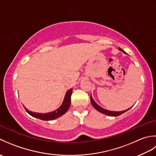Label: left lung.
<instances>
[{
  "label": "left lung",
  "mask_w": 156,
  "mask_h": 156,
  "mask_svg": "<svg viewBox=\"0 0 156 156\" xmlns=\"http://www.w3.org/2000/svg\"><path fill=\"white\" fill-rule=\"evenodd\" d=\"M119 50L122 51L124 53V54H126V52L124 51L120 48H119ZM90 101H91V103H92V106H93V107L95 108L96 110H97L98 111L101 112V113H103L105 115H108V116H111V117H117V116L121 115V114L124 113V112H125L126 111H127L128 110H129V109L131 108H131H129L128 109H126V110L122 111H111L107 110V109H105V108H103L102 107H100V106H99L98 104L96 103L95 101H94V99L92 98L91 95H90Z\"/></svg>",
  "instance_id": "left-lung-1"
}]
</instances>
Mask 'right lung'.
Here are the masks:
<instances>
[{"mask_svg":"<svg viewBox=\"0 0 156 156\" xmlns=\"http://www.w3.org/2000/svg\"><path fill=\"white\" fill-rule=\"evenodd\" d=\"M72 88H70L69 90H68L67 92H66L62 105L57 109V110H55L53 112H48V113H39V112H34L31 111H29L27 108L25 107V106H23V107H24V108H25L26 111H27L29 115H31L32 117H34L35 118H37L44 121L54 120V119H55L57 118H59V117H61V116L65 114L68 110L69 106H70V104H71L70 97L72 95Z\"/></svg>","mask_w":156,"mask_h":156,"instance_id":"add662e5","label":"right lung"}]
</instances>
